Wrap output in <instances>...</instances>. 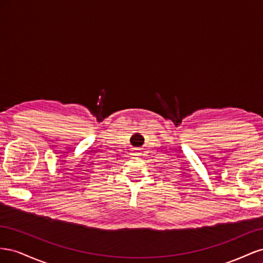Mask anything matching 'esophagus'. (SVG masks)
Returning <instances> with one entry per match:
<instances>
[{
  "label": "esophagus",
  "instance_id": "1",
  "mask_svg": "<svg viewBox=\"0 0 263 263\" xmlns=\"http://www.w3.org/2000/svg\"><path fill=\"white\" fill-rule=\"evenodd\" d=\"M135 155H137V156H138V155H141V154L139 153V151H136V153H135Z\"/></svg>",
  "mask_w": 263,
  "mask_h": 263
}]
</instances>
